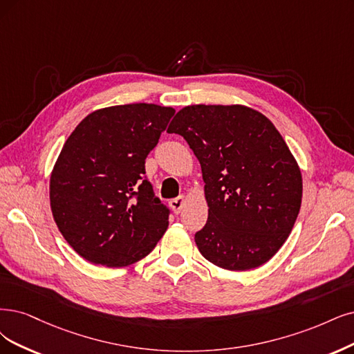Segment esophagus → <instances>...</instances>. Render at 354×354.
I'll list each match as a JSON object with an SVG mask.
<instances>
[{"label":"esophagus","instance_id":"obj_1","mask_svg":"<svg viewBox=\"0 0 354 354\" xmlns=\"http://www.w3.org/2000/svg\"><path fill=\"white\" fill-rule=\"evenodd\" d=\"M184 203H185V198L180 195V197H176L174 200H170L169 205H170V208H172L175 214H179L180 210H182V207H184Z\"/></svg>","mask_w":354,"mask_h":354}]
</instances>
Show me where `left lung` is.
<instances>
[{
  "instance_id": "1",
  "label": "left lung",
  "mask_w": 354,
  "mask_h": 354,
  "mask_svg": "<svg viewBox=\"0 0 354 354\" xmlns=\"http://www.w3.org/2000/svg\"><path fill=\"white\" fill-rule=\"evenodd\" d=\"M167 133L185 138L201 165L208 218L195 233L214 266L245 271L276 254L302 203V175L276 127L251 108L194 104Z\"/></svg>"
}]
</instances>
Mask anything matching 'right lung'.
Listing matches in <instances>:
<instances>
[{
	"label": "right lung",
	"instance_id": "1",
	"mask_svg": "<svg viewBox=\"0 0 354 354\" xmlns=\"http://www.w3.org/2000/svg\"><path fill=\"white\" fill-rule=\"evenodd\" d=\"M175 109L153 103L87 115L50 175V208L73 250L93 264L124 267L149 255L170 210L146 176V157Z\"/></svg>",
	"mask_w": 354,
	"mask_h": 354
}]
</instances>
